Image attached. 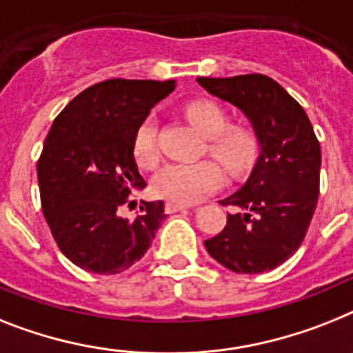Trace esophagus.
<instances>
[{
  "mask_svg": "<svg viewBox=\"0 0 353 353\" xmlns=\"http://www.w3.org/2000/svg\"><path fill=\"white\" fill-rule=\"evenodd\" d=\"M191 205H185V203H176V202H168L165 203V212H179L183 211V209H189Z\"/></svg>",
  "mask_w": 353,
  "mask_h": 353,
  "instance_id": "1",
  "label": "esophagus"
}]
</instances>
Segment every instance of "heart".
<instances>
[{"label":"heart","instance_id":"heart-1","mask_svg":"<svg viewBox=\"0 0 353 353\" xmlns=\"http://www.w3.org/2000/svg\"><path fill=\"white\" fill-rule=\"evenodd\" d=\"M183 115L205 141V151L229 173L245 171L258 153V137L249 126L229 124V113L208 99L191 101L183 106ZM137 164L153 170L160 160L155 121H144L133 142ZM222 183V171L211 160L194 164H168L153 179V191L160 198L176 203H193Z\"/></svg>","mask_w":353,"mask_h":353}]
</instances>
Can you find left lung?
I'll list each match as a JSON object with an SVG mask.
<instances>
[{
	"mask_svg": "<svg viewBox=\"0 0 353 353\" xmlns=\"http://www.w3.org/2000/svg\"><path fill=\"white\" fill-rule=\"evenodd\" d=\"M196 81L238 108L260 142L247 182L220 202L234 212L203 245L225 269L261 274L287 261L303 243L319 196L321 148L305 110L274 79L249 74Z\"/></svg>",
	"mask_w": 353,
	"mask_h": 353,
	"instance_id": "8db88e82",
	"label": "left lung"
}]
</instances>
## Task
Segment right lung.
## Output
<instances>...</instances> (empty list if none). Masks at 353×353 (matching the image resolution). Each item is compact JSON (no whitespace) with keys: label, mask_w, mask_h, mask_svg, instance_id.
<instances>
[{"label":"right lung","mask_w":353,"mask_h":353,"mask_svg":"<svg viewBox=\"0 0 353 353\" xmlns=\"http://www.w3.org/2000/svg\"><path fill=\"white\" fill-rule=\"evenodd\" d=\"M173 90L174 81L108 79L55 117L37 162L41 208L61 252L81 269H130L165 220L162 200L142 202L135 218L122 208L145 188L133 157L137 130Z\"/></svg>","instance_id":"add662e5"}]
</instances>
